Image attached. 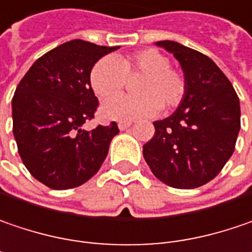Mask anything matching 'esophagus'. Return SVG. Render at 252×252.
Here are the masks:
<instances>
[{"label":"esophagus","mask_w":252,"mask_h":252,"mask_svg":"<svg viewBox=\"0 0 252 252\" xmlns=\"http://www.w3.org/2000/svg\"><path fill=\"white\" fill-rule=\"evenodd\" d=\"M131 126H132L131 123H120V124H118V128H120L121 131H124V129H128Z\"/></svg>","instance_id":"1"}]
</instances>
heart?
Wrapping results in <instances>:
<instances>
[{
  "instance_id": "obj_1",
  "label": "heart",
  "mask_w": 252,
  "mask_h": 252,
  "mask_svg": "<svg viewBox=\"0 0 252 252\" xmlns=\"http://www.w3.org/2000/svg\"><path fill=\"white\" fill-rule=\"evenodd\" d=\"M168 57L157 50L98 60L90 72V84L95 95L105 99L119 92L126 78L140 75L134 84L138 94L108 98L101 105V117L110 121L131 123L153 117L159 108H175L185 95L184 77L172 69Z\"/></svg>"
}]
</instances>
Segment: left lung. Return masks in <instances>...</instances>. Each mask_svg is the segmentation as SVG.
<instances>
[{"label": "left lung", "mask_w": 252, "mask_h": 252, "mask_svg": "<svg viewBox=\"0 0 252 252\" xmlns=\"http://www.w3.org/2000/svg\"><path fill=\"white\" fill-rule=\"evenodd\" d=\"M156 45L177 58L187 88L178 108L154 123L156 134L142 147V154L164 184L197 188L215 178L235 150L241 126L238 95L207 55L175 41Z\"/></svg>", "instance_id": "8db88e82"}]
</instances>
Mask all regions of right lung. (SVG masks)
I'll use <instances>...</instances> for the list:
<instances>
[{"label":"right lung","instance_id":"1","mask_svg":"<svg viewBox=\"0 0 252 252\" xmlns=\"http://www.w3.org/2000/svg\"><path fill=\"white\" fill-rule=\"evenodd\" d=\"M120 47L82 39L58 45L31 65L12 98V132L24 165L52 189L80 187L108 154L118 126L84 129L98 98L90 84L96 61Z\"/></svg>","mask_w":252,"mask_h":252}]
</instances>
